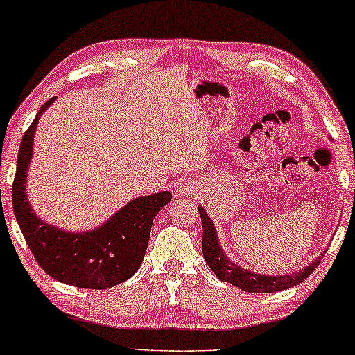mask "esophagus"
<instances>
[{
  "instance_id": "1",
  "label": "esophagus",
  "mask_w": 355,
  "mask_h": 355,
  "mask_svg": "<svg viewBox=\"0 0 355 355\" xmlns=\"http://www.w3.org/2000/svg\"><path fill=\"white\" fill-rule=\"evenodd\" d=\"M193 193V188H191V184L188 182H182L178 184L177 188V194H182V196H187Z\"/></svg>"
}]
</instances>
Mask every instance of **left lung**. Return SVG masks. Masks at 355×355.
<instances>
[{"label":"left lung","instance_id":"8db88e82","mask_svg":"<svg viewBox=\"0 0 355 355\" xmlns=\"http://www.w3.org/2000/svg\"><path fill=\"white\" fill-rule=\"evenodd\" d=\"M198 208L202 219V229H204V234H202V252H204L205 262L219 279L237 286L239 289L245 292L268 294V292H278L294 288V286L300 284L303 279H306L309 275L313 273V270L319 266L320 257H322L324 252L327 251H322L320 256L313 259L308 266L297 270L294 273H286L275 277V275H262L251 272V270L240 267L235 262L230 261L226 252H224L221 243H219L215 223H213L211 218L207 215L204 207L199 205Z\"/></svg>","mask_w":355,"mask_h":355}]
</instances>
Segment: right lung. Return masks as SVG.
I'll return each instance as SVG.
<instances>
[{
	"label": "right lung",
	"instance_id": "obj_1",
	"mask_svg": "<svg viewBox=\"0 0 355 355\" xmlns=\"http://www.w3.org/2000/svg\"><path fill=\"white\" fill-rule=\"evenodd\" d=\"M56 96L39 109L21 139L12 184V205L21 234L39 266L61 283L83 289H109L137 272L147 251L155 216L172 199L168 191L139 196L94 229L64 230L42 221L28 200L26 182L35 132Z\"/></svg>",
	"mask_w": 355,
	"mask_h": 355
}]
</instances>
